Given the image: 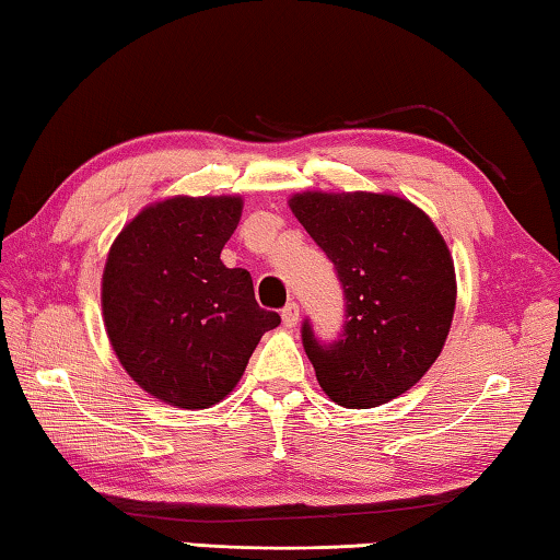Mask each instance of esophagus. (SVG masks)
I'll list each match as a JSON object with an SVG mask.
<instances>
[{
    "instance_id": "obj_1",
    "label": "esophagus",
    "mask_w": 560,
    "mask_h": 560,
    "mask_svg": "<svg viewBox=\"0 0 560 560\" xmlns=\"http://www.w3.org/2000/svg\"><path fill=\"white\" fill-rule=\"evenodd\" d=\"M281 320H283V326H287V328H296V324H299V306H296V303H287V306H283Z\"/></svg>"
}]
</instances>
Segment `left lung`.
Wrapping results in <instances>:
<instances>
[{
    "label": "left lung",
    "instance_id": "1",
    "mask_svg": "<svg viewBox=\"0 0 560 560\" xmlns=\"http://www.w3.org/2000/svg\"><path fill=\"white\" fill-rule=\"evenodd\" d=\"M289 207L336 264L346 330L320 346L303 324V348L324 393L368 410L422 381L440 358L457 306V273L430 214L395 192L303 189Z\"/></svg>",
    "mask_w": 560,
    "mask_h": 560
}]
</instances>
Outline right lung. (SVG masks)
<instances>
[{
    "label": "right lung",
    "instance_id": "obj_1",
    "mask_svg": "<svg viewBox=\"0 0 560 560\" xmlns=\"http://www.w3.org/2000/svg\"><path fill=\"white\" fill-rule=\"evenodd\" d=\"M242 210V195L165 197L122 226L103 267L113 353L148 395L179 410L222 402L281 324L259 308L249 271L220 259Z\"/></svg>",
    "mask_w": 560,
    "mask_h": 560
}]
</instances>
